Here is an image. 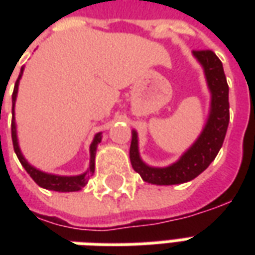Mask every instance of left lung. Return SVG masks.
Masks as SVG:
<instances>
[{"instance_id":"obj_1","label":"left lung","mask_w":255,"mask_h":255,"mask_svg":"<svg viewBox=\"0 0 255 255\" xmlns=\"http://www.w3.org/2000/svg\"><path fill=\"white\" fill-rule=\"evenodd\" d=\"M192 56L203 68L209 91H210V111L208 120L197 140L188 147L182 157L171 165L158 168L150 166L140 158L138 144V132L133 129L129 158L133 171L138 172L144 182L157 186L182 184L195 179L208 168L219 154L224 142L228 123H230V102L228 84L224 68L220 58L212 50H194Z\"/></svg>"}]
</instances>
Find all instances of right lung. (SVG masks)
I'll use <instances>...</instances> for the list:
<instances>
[{
	"label": "right lung",
	"instance_id": "obj_1",
	"mask_svg": "<svg viewBox=\"0 0 255 255\" xmlns=\"http://www.w3.org/2000/svg\"><path fill=\"white\" fill-rule=\"evenodd\" d=\"M24 67H21L20 69V75L16 83H14V90L13 94H12V142H13V149L14 153L19 158L20 164L24 166V169L27 173L32 177V180L42 188H46V190H52V191H58V192H72V191H79L87 184L89 179L94 175L95 169V153H97V146L102 139V132L95 133L93 142L90 144V165L89 169L78 175V176H58V175H53V173H46V172L39 171L36 169L35 166H32L25 160L24 155L21 154V150L19 147V140H17V131H16V122H14V104H16V97H17V90H19V82L23 75Z\"/></svg>",
	"mask_w": 255,
	"mask_h": 255
}]
</instances>
